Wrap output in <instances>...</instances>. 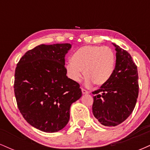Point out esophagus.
Masks as SVG:
<instances>
[{
    "mask_svg": "<svg viewBox=\"0 0 150 150\" xmlns=\"http://www.w3.org/2000/svg\"><path fill=\"white\" fill-rule=\"evenodd\" d=\"M82 94H88V93H89L88 91H87V90H86V89H82Z\"/></svg>",
    "mask_w": 150,
    "mask_h": 150,
    "instance_id": "34e87169",
    "label": "esophagus"
}]
</instances>
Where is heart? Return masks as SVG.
<instances>
[{"label":"heart","instance_id":"1","mask_svg":"<svg viewBox=\"0 0 150 150\" xmlns=\"http://www.w3.org/2000/svg\"><path fill=\"white\" fill-rule=\"evenodd\" d=\"M116 56L114 51L108 46H85L73 53L71 61L65 65L68 76L74 82H80L82 70L86 85L94 83L100 86L110 80L114 72Z\"/></svg>","mask_w":150,"mask_h":150}]
</instances>
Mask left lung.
<instances>
[{
	"label": "left lung",
	"mask_w": 150,
	"mask_h": 150,
	"mask_svg": "<svg viewBox=\"0 0 150 150\" xmlns=\"http://www.w3.org/2000/svg\"><path fill=\"white\" fill-rule=\"evenodd\" d=\"M116 51V63L110 80L94 96L92 112L101 124L116 126L131 114L138 97V73L136 65L128 51L113 44Z\"/></svg>",
	"instance_id": "obj_1"
}]
</instances>
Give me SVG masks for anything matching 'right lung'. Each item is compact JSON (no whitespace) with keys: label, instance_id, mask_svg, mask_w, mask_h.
Listing matches in <instances>:
<instances>
[{"label":"right lung","instance_id":"add662e5","mask_svg":"<svg viewBox=\"0 0 150 150\" xmlns=\"http://www.w3.org/2000/svg\"><path fill=\"white\" fill-rule=\"evenodd\" d=\"M70 44H41L27 51L17 64L14 92L28 123L46 132H58L70 119V108L82 97L80 85L68 78L65 56Z\"/></svg>","mask_w":150,"mask_h":150}]
</instances>
